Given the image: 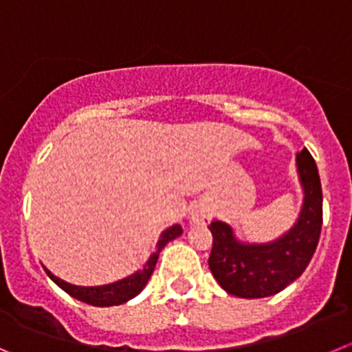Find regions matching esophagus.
Listing matches in <instances>:
<instances>
[{"mask_svg": "<svg viewBox=\"0 0 352 352\" xmlns=\"http://www.w3.org/2000/svg\"><path fill=\"white\" fill-rule=\"evenodd\" d=\"M190 219H192V223H195V224H204L207 219H209V216H207L204 210L195 209V210H192V214H190Z\"/></svg>", "mask_w": 352, "mask_h": 352, "instance_id": "esophagus-1", "label": "esophagus"}]
</instances>
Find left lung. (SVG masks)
Wrapping results in <instances>:
<instances>
[{"label":"left lung","instance_id":"obj_1","mask_svg":"<svg viewBox=\"0 0 352 352\" xmlns=\"http://www.w3.org/2000/svg\"><path fill=\"white\" fill-rule=\"evenodd\" d=\"M297 173L304 192L299 219L280 239L243 243L230 224L212 221L209 267L228 294L261 299L282 292L302 274L316 250L323 223V195L318 167L307 148L297 153Z\"/></svg>","mask_w":352,"mask_h":352}]
</instances>
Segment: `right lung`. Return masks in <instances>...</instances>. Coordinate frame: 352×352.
<instances>
[{
	"mask_svg": "<svg viewBox=\"0 0 352 352\" xmlns=\"http://www.w3.org/2000/svg\"><path fill=\"white\" fill-rule=\"evenodd\" d=\"M183 233V228L179 224H173L167 230H164L160 240L157 242V250L153 252V256H150V259L146 261V264L143 266V270H138L136 273L129 274L126 278L119 280V282L109 283V285H98V287H81V285H72V283L65 282V280L58 278L48 267L45 266L46 274L50 278L56 283L62 290H65L69 296H72L74 299L81 300V302L91 304V306L98 307H109V306H119V304L128 302L129 299L138 296L143 289H145L146 282L152 276L153 270H155L157 259H159V254L170 240H174L176 236H179Z\"/></svg>",
	"mask_w": 352,
	"mask_h": 352,
	"instance_id": "1",
	"label": "right lung"
}]
</instances>
